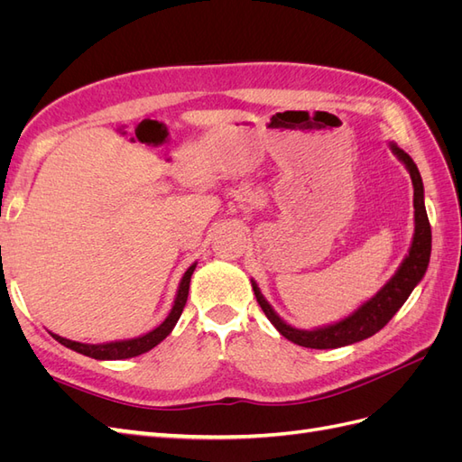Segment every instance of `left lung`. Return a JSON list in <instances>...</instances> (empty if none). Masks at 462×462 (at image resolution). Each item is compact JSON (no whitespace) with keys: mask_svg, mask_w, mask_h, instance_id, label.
<instances>
[{"mask_svg":"<svg viewBox=\"0 0 462 462\" xmlns=\"http://www.w3.org/2000/svg\"><path fill=\"white\" fill-rule=\"evenodd\" d=\"M389 148L399 158V162L407 167L414 187V235L409 254L402 258L393 277H391L372 299L362 302L353 314L335 321V324H328L314 329H299L289 326L287 321L279 318V314L272 309V304L263 299L254 279H250L260 309L285 339L306 348H337L368 339L399 312L404 300L411 297L414 287L422 282L431 254V229L424 206V183L420 171H418V167L409 153L401 150L395 143H389Z\"/></svg>","mask_w":462,"mask_h":462,"instance_id":"1","label":"left lung"}]
</instances>
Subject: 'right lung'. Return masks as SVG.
<instances>
[{"mask_svg": "<svg viewBox=\"0 0 462 462\" xmlns=\"http://www.w3.org/2000/svg\"><path fill=\"white\" fill-rule=\"evenodd\" d=\"M197 268V262L189 265V270L185 272L183 279H180L179 289H177V295L171 306V312L167 314V318L162 321V324L152 329L141 337H133V339H121V341H109V343H79V341H71V339H65L58 333H51L55 341H60L61 345H65L67 348H71L75 353H80L85 356L96 358V360H123V358H133L138 356L143 353H148L150 348H153L156 345H160L167 335H170L175 328V324L179 321L180 314H183V309L187 304V297H189V287H190V275Z\"/></svg>", "mask_w": 462, "mask_h": 462, "instance_id": "right-lung-1", "label": "right lung"}]
</instances>
